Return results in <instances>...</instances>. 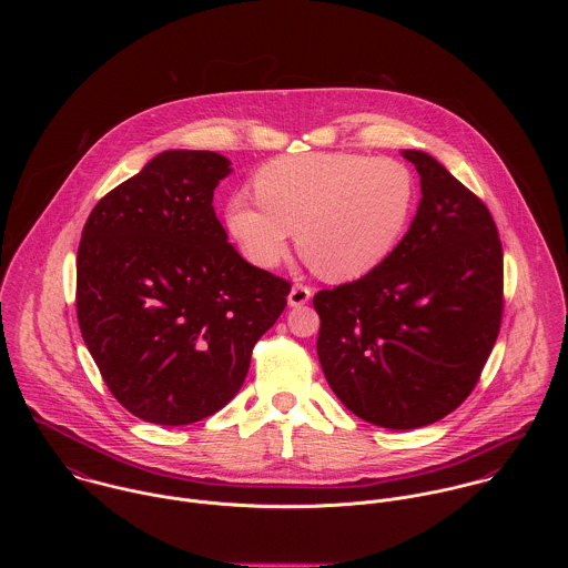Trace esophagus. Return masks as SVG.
Wrapping results in <instances>:
<instances>
[{
	"label": "esophagus",
	"mask_w": 568,
	"mask_h": 568,
	"mask_svg": "<svg viewBox=\"0 0 568 568\" xmlns=\"http://www.w3.org/2000/svg\"><path fill=\"white\" fill-rule=\"evenodd\" d=\"M313 297V288L311 286H304V284H295L288 293V306L297 308V306H304L308 304V300Z\"/></svg>",
	"instance_id": "34e87169"
}]
</instances>
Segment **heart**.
Returning a JSON list of instances; mask_svg holds the SVG:
<instances>
[{
    "label": "heart",
    "instance_id": "1",
    "mask_svg": "<svg viewBox=\"0 0 568 568\" xmlns=\"http://www.w3.org/2000/svg\"><path fill=\"white\" fill-rule=\"evenodd\" d=\"M260 203L234 196L227 225L244 255L273 268L291 230L302 257L325 280L374 271L405 236L417 201L406 163L358 153H306L266 163L255 176Z\"/></svg>",
    "mask_w": 568,
    "mask_h": 568
}]
</instances>
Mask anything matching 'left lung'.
<instances>
[{"mask_svg":"<svg viewBox=\"0 0 568 568\" xmlns=\"http://www.w3.org/2000/svg\"><path fill=\"white\" fill-rule=\"evenodd\" d=\"M403 155L422 187L405 239L313 300L327 385L394 430L433 424L473 394L503 317V246L486 203L428 153Z\"/></svg>","mask_w":568,"mask_h":568,"instance_id":"1","label":"left lung"}]
</instances>
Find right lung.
<instances>
[{"mask_svg":"<svg viewBox=\"0 0 568 568\" xmlns=\"http://www.w3.org/2000/svg\"><path fill=\"white\" fill-rule=\"evenodd\" d=\"M230 160L163 151L104 194L82 230L77 315L113 398L135 417L183 426L243 387L257 338L291 282L227 243L212 199Z\"/></svg>","mask_w":568,"mask_h":568,"instance_id":"right-lung-1","label":"right lung"}]
</instances>
